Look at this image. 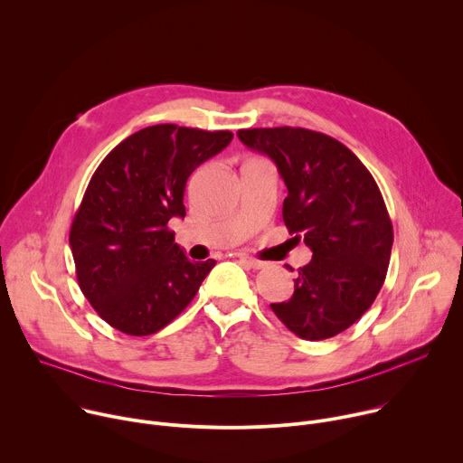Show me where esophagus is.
<instances>
[{
	"instance_id": "obj_1",
	"label": "esophagus",
	"mask_w": 463,
	"mask_h": 463,
	"mask_svg": "<svg viewBox=\"0 0 463 463\" xmlns=\"http://www.w3.org/2000/svg\"><path fill=\"white\" fill-rule=\"evenodd\" d=\"M238 260L243 263L245 268H249V269H261L263 266H266V263H263L261 260L252 258V256H249V254H245V252H240V254H238Z\"/></svg>"
}]
</instances>
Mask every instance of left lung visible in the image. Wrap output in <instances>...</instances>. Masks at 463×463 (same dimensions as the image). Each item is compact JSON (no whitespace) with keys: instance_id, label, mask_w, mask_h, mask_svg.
Returning <instances> with one entry per match:
<instances>
[{"instance_id":"obj_1","label":"left lung","mask_w":463,"mask_h":463,"mask_svg":"<svg viewBox=\"0 0 463 463\" xmlns=\"http://www.w3.org/2000/svg\"><path fill=\"white\" fill-rule=\"evenodd\" d=\"M238 137L275 161L288 186L284 223L313 250L293 297L271 309L306 341L345 332L373 304L388 271L393 229L375 179L350 148L320 131L249 128Z\"/></svg>"}]
</instances>
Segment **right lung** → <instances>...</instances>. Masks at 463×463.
<instances>
[{"label":"right lung","mask_w":463,"mask_h":463,"mask_svg":"<svg viewBox=\"0 0 463 463\" xmlns=\"http://www.w3.org/2000/svg\"><path fill=\"white\" fill-rule=\"evenodd\" d=\"M231 141L229 129L156 124L117 145L95 170L70 243L84 297L118 332H159L216 266L214 260L190 261L168 222L186 214L190 174Z\"/></svg>","instance_id":"right-lung-1"}]
</instances>
